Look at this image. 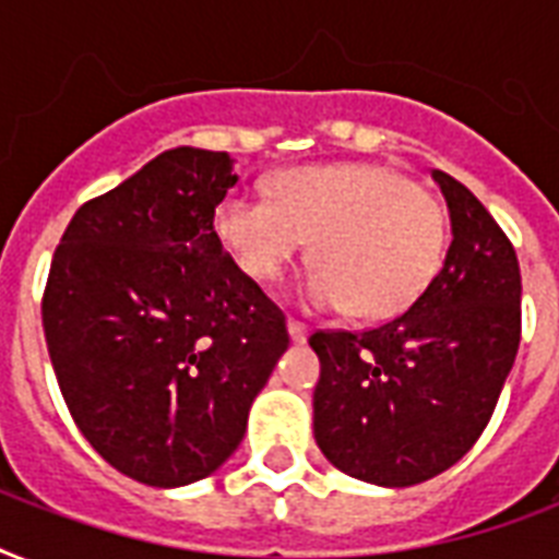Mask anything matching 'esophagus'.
Listing matches in <instances>:
<instances>
[{"label":"esophagus","mask_w":559,"mask_h":559,"mask_svg":"<svg viewBox=\"0 0 559 559\" xmlns=\"http://www.w3.org/2000/svg\"><path fill=\"white\" fill-rule=\"evenodd\" d=\"M287 333H289V340L296 342V345L307 342V336H310V331H307L301 322H296V319H287Z\"/></svg>","instance_id":"esophagus-1"}]
</instances>
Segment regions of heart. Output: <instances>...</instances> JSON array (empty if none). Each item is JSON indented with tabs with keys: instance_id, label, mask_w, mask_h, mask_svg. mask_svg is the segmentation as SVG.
I'll list each match as a JSON object with an SVG mask.
<instances>
[{
	"instance_id": "obj_1",
	"label": "heart",
	"mask_w": 559,
	"mask_h": 559,
	"mask_svg": "<svg viewBox=\"0 0 559 559\" xmlns=\"http://www.w3.org/2000/svg\"><path fill=\"white\" fill-rule=\"evenodd\" d=\"M214 235L237 270L270 284L310 240L301 284L313 310L350 307L359 319L403 313L441 266V202L380 165H310L281 174L266 197L228 193Z\"/></svg>"
}]
</instances>
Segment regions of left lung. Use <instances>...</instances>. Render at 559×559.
Wrapping results in <instances>:
<instances>
[{"label":"left lung","mask_w":559,"mask_h":559,"mask_svg":"<svg viewBox=\"0 0 559 559\" xmlns=\"http://www.w3.org/2000/svg\"><path fill=\"white\" fill-rule=\"evenodd\" d=\"M450 209L441 272L373 331L313 333L322 362L313 435L333 467L380 487L450 469L485 432L520 350V261L490 211L443 170Z\"/></svg>","instance_id":"obj_1"}]
</instances>
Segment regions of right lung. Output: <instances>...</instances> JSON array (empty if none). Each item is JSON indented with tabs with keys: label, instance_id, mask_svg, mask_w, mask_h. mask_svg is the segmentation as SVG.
Returning <instances> with one entry per match:
<instances>
[{
	"label": "right lung",
	"instance_id": "right-lung-1",
	"mask_svg": "<svg viewBox=\"0 0 559 559\" xmlns=\"http://www.w3.org/2000/svg\"><path fill=\"white\" fill-rule=\"evenodd\" d=\"M235 182L228 153H159L81 205L51 261L43 331L66 406L142 485L223 467L289 345L284 313L214 235Z\"/></svg>",
	"mask_w": 559,
	"mask_h": 559
}]
</instances>
